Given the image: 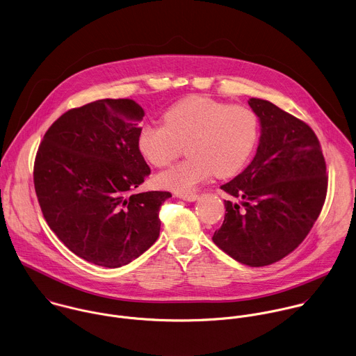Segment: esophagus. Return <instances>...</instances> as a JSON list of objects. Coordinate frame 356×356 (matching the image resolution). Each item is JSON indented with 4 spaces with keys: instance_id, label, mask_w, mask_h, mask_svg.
Wrapping results in <instances>:
<instances>
[{
    "instance_id": "esophagus-1",
    "label": "esophagus",
    "mask_w": 356,
    "mask_h": 356,
    "mask_svg": "<svg viewBox=\"0 0 356 356\" xmlns=\"http://www.w3.org/2000/svg\"><path fill=\"white\" fill-rule=\"evenodd\" d=\"M177 197L181 198L183 201H187V202H194V201L198 200V195H197V194H179Z\"/></svg>"
}]
</instances>
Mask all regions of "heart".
<instances>
[{
    "label": "heart",
    "mask_w": 356,
    "mask_h": 356,
    "mask_svg": "<svg viewBox=\"0 0 356 356\" xmlns=\"http://www.w3.org/2000/svg\"><path fill=\"white\" fill-rule=\"evenodd\" d=\"M165 124H147L138 147L156 168L172 163L187 145L186 161L155 177L159 188L190 194L212 177H229L248 163L259 142L257 115L248 107L229 106L204 96L173 104L163 115Z\"/></svg>",
    "instance_id": "b5f03b06"
}]
</instances>
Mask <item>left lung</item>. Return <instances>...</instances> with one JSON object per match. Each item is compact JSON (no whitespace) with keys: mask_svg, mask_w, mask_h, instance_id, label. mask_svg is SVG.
Returning <instances> with one entry per match:
<instances>
[{"mask_svg":"<svg viewBox=\"0 0 356 356\" xmlns=\"http://www.w3.org/2000/svg\"><path fill=\"white\" fill-rule=\"evenodd\" d=\"M260 139L248 168L222 184L239 204L224 201L225 216L213 242L236 261L263 267L293 252L322 211L327 176L314 131L268 100H248Z\"/></svg>","mask_w":356,"mask_h":356,"instance_id":"obj_1","label":"left lung"}]
</instances>
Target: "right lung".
<instances>
[{
	"label": "right lung",
	"mask_w": 356,
	"mask_h": 356,
	"mask_svg": "<svg viewBox=\"0 0 356 356\" xmlns=\"http://www.w3.org/2000/svg\"><path fill=\"white\" fill-rule=\"evenodd\" d=\"M144 117L131 99H102L58 118L40 144L34 187L42 214L78 257L129 264L158 239L166 191L134 194L149 175L138 147Z\"/></svg>",
	"instance_id": "add662e5"
}]
</instances>
